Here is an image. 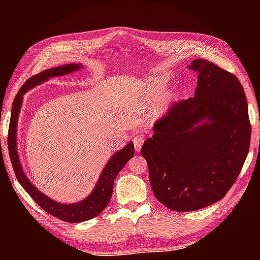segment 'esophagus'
<instances>
[{"label": "esophagus", "instance_id": "1", "mask_svg": "<svg viewBox=\"0 0 260 260\" xmlns=\"http://www.w3.org/2000/svg\"><path fill=\"white\" fill-rule=\"evenodd\" d=\"M143 142H144V139H143L142 135H138L136 138H134L133 143H134V147H135L136 151H140V149H141V147H142Z\"/></svg>", "mask_w": 260, "mask_h": 260}]
</instances>
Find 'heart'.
Returning a JSON list of instances; mask_svg holds the SVG:
<instances>
[{
	"mask_svg": "<svg viewBox=\"0 0 260 260\" xmlns=\"http://www.w3.org/2000/svg\"><path fill=\"white\" fill-rule=\"evenodd\" d=\"M162 82L159 79H151L146 83V94L149 99H155L162 90Z\"/></svg>",
	"mask_w": 260,
	"mask_h": 260,
	"instance_id": "1",
	"label": "heart"
}]
</instances>
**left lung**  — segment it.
Returning <instances> with one entry per match:
<instances>
[{"label": "left lung", "instance_id": "1", "mask_svg": "<svg viewBox=\"0 0 260 260\" xmlns=\"http://www.w3.org/2000/svg\"><path fill=\"white\" fill-rule=\"evenodd\" d=\"M190 69L199 78L195 96L171 105L141 149L156 199L178 212L222 200L251 139L248 102L235 74L203 58Z\"/></svg>", "mask_w": 260, "mask_h": 260}]
</instances>
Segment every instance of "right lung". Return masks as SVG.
Masks as SVG:
<instances>
[{"mask_svg": "<svg viewBox=\"0 0 260 260\" xmlns=\"http://www.w3.org/2000/svg\"><path fill=\"white\" fill-rule=\"evenodd\" d=\"M81 65L77 64H67L63 67L54 68L42 71L37 76L30 77L26 80L21 88L17 93L14 100L11 110V119L10 125H9V133H8V149L9 155H10L11 164L14 167L16 178L18 180L26 192L32 197L35 203L39 206L54 217L58 218L63 221L77 223L81 221H86L91 218H95L102 211L107 208L110 200L112 196L113 190V182L116 179L117 174L122 170V167L126 165L132 157L134 156V146L133 143L129 142L127 146L121 149L120 151L114 153L111 159L105 165L102 174H101L98 184L95 189L86 200H83L76 204H61L52 201L49 197L43 195L41 191H39L34 184L26 178L23 171V167L19 161L18 152H17V142H16V134H17V121H18V116L20 111V105L23 102V95L30 88L40 85L41 82L47 81L48 79L52 77H59L64 74H69L76 70L80 69Z\"/></svg>", "mask_w": 260, "mask_h": 260, "instance_id": "right-lung-1", "label": "right lung"}]
</instances>
